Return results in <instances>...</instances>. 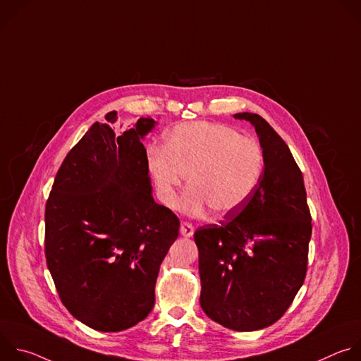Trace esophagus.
Segmentation results:
<instances>
[{
	"instance_id": "34e87169",
	"label": "esophagus",
	"mask_w": 361,
	"mask_h": 361,
	"mask_svg": "<svg viewBox=\"0 0 361 361\" xmlns=\"http://www.w3.org/2000/svg\"><path fill=\"white\" fill-rule=\"evenodd\" d=\"M180 233L181 235L184 237H191L194 234V227L191 223H187V221H183L181 223V227H180Z\"/></svg>"
}]
</instances>
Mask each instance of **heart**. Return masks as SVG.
<instances>
[{"instance_id": "b5f03b06", "label": "heart", "mask_w": 361, "mask_h": 361, "mask_svg": "<svg viewBox=\"0 0 361 361\" xmlns=\"http://www.w3.org/2000/svg\"><path fill=\"white\" fill-rule=\"evenodd\" d=\"M147 169L159 198L171 205L185 176L191 185L183 212L220 216L241 210L263 173V151L254 140L223 124L187 123L166 133L163 148L147 152Z\"/></svg>"}]
</instances>
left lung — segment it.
<instances>
[{"label":"left lung","instance_id":"obj_1","mask_svg":"<svg viewBox=\"0 0 361 361\" xmlns=\"http://www.w3.org/2000/svg\"><path fill=\"white\" fill-rule=\"evenodd\" d=\"M234 118L254 127L264 171L241 210L194 233L200 304L230 330L255 331L276 323L302 286L312 216L302 174L283 138L259 114Z\"/></svg>","mask_w":361,"mask_h":361}]
</instances>
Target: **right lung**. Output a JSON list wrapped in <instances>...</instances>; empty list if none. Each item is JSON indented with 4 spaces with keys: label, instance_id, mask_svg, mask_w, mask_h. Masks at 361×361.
Masks as SVG:
<instances>
[{
    "label": "right lung",
    "instance_id": "obj_1",
    "mask_svg": "<svg viewBox=\"0 0 361 361\" xmlns=\"http://www.w3.org/2000/svg\"><path fill=\"white\" fill-rule=\"evenodd\" d=\"M117 111L94 123L63 161L45 205L47 266L67 310L98 331L144 320L178 237L177 216L152 198L141 117L116 134Z\"/></svg>",
    "mask_w": 361,
    "mask_h": 361
}]
</instances>
